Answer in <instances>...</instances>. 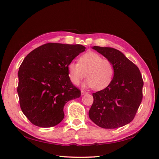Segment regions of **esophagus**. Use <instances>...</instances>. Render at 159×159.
Instances as JSON below:
<instances>
[{
    "mask_svg": "<svg viewBox=\"0 0 159 159\" xmlns=\"http://www.w3.org/2000/svg\"><path fill=\"white\" fill-rule=\"evenodd\" d=\"M87 93H88V92H86V91H85L84 90H81V95H85Z\"/></svg>",
    "mask_w": 159,
    "mask_h": 159,
    "instance_id": "esophagus-1",
    "label": "esophagus"
}]
</instances>
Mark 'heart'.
<instances>
[{
	"mask_svg": "<svg viewBox=\"0 0 159 159\" xmlns=\"http://www.w3.org/2000/svg\"><path fill=\"white\" fill-rule=\"evenodd\" d=\"M68 76L74 85H78L85 76L84 85L96 90L102 89L111 83L114 75V66L108 59H103L92 51L86 52L79 58V63L71 61L68 65Z\"/></svg>",
	"mask_w": 159,
	"mask_h": 159,
	"instance_id": "heart-1",
	"label": "heart"
}]
</instances>
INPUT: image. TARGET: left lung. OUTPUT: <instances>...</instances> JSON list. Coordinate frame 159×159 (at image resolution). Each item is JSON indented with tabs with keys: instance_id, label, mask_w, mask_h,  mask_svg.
I'll return each instance as SVG.
<instances>
[{
	"instance_id": "1",
	"label": "left lung",
	"mask_w": 159,
	"mask_h": 159,
	"mask_svg": "<svg viewBox=\"0 0 159 159\" xmlns=\"http://www.w3.org/2000/svg\"><path fill=\"white\" fill-rule=\"evenodd\" d=\"M91 48L112 62L115 72L107 88L93 93L89 117L102 128L123 127L133 121L141 103L143 81L141 72L117 49L100 46Z\"/></svg>"
}]
</instances>
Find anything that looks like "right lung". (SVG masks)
<instances>
[{
	"mask_svg": "<svg viewBox=\"0 0 159 159\" xmlns=\"http://www.w3.org/2000/svg\"><path fill=\"white\" fill-rule=\"evenodd\" d=\"M85 50L81 44L48 43L24 59L17 91L22 111L34 125L56 126L64 117L65 104L80 97L69 78L68 65Z\"/></svg>",
	"mask_w": 159,
	"mask_h": 159,
	"instance_id": "obj_1",
	"label": "right lung"
}]
</instances>
